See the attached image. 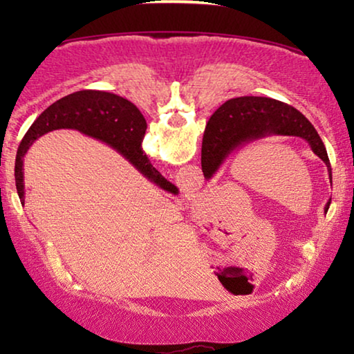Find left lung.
Wrapping results in <instances>:
<instances>
[{
    "instance_id": "left-lung-1",
    "label": "left lung",
    "mask_w": 354,
    "mask_h": 354,
    "mask_svg": "<svg viewBox=\"0 0 354 354\" xmlns=\"http://www.w3.org/2000/svg\"><path fill=\"white\" fill-rule=\"evenodd\" d=\"M206 129L201 148V169L207 178L216 174L234 149L269 135H282L306 140L314 154L326 162L332 182L327 149L316 129L298 109L282 101L264 96L229 100L211 115ZM330 200L326 205V212Z\"/></svg>"
}]
</instances>
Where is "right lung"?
I'll return each mask as SVG.
<instances>
[{
	"label": "right lung",
	"mask_w": 354,
	"mask_h": 354,
	"mask_svg": "<svg viewBox=\"0 0 354 354\" xmlns=\"http://www.w3.org/2000/svg\"><path fill=\"white\" fill-rule=\"evenodd\" d=\"M57 129H75L108 143L125 159H129V162L133 164V167H137L148 180L174 195L178 193L177 187L167 182L153 167L147 153L142 149L147 120L137 106L122 96L108 91L82 90L57 100L50 108L43 111L19 145L14 177H16V188L21 203L26 200L24 156L37 138Z\"/></svg>",
	"instance_id": "add662e5"
}]
</instances>
